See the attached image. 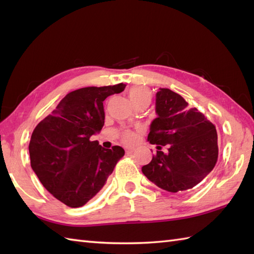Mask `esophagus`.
Returning a JSON list of instances; mask_svg holds the SVG:
<instances>
[{
	"mask_svg": "<svg viewBox=\"0 0 254 254\" xmlns=\"http://www.w3.org/2000/svg\"><path fill=\"white\" fill-rule=\"evenodd\" d=\"M132 152H133V149L132 148H126V154H132Z\"/></svg>",
	"mask_w": 254,
	"mask_h": 254,
	"instance_id": "obj_1",
	"label": "esophagus"
}]
</instances>
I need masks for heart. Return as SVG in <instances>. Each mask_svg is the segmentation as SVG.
Listing matches in <instances>:
<instances>
[{
    "instance_id": "obj_1",
    "label": "heart",
    "mask_w": 254,
    "mask_h": 254,
    "mask_svg": "<svg viewBox=\"0 0 254 254\" xmlns=\"http://www.w3.org/2000/svg\"><path fill=\"white\" fill-rule=\"evenodd\" d=\"M127 94L128 99L131 100L132 104L135 107L138 105L146 106L149 104L150 99H152V93H150V90L146 87H143V86H133V87H131L127 90ZM136 137H137V132L131 131V130L123 132V135H122L123 142L127 144L134 143L135 142Z\"/></svg>"
}]
</instances>
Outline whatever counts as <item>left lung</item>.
I'll return each instance as SVG.
<instances>
[{"mask_svg": "<svg viewBox=\"0 0 254 254\" xmlns=\"http://www.w3.org/2000/svg\"><path fill=\"white\" fill-rule=\"evenodd\" d=\"M183 97L168 88L156 94V113L147 141L157 153L143 174L156 186L180 192L198 185L216 165L217 132L214 124L196 108H189ZM167 144L169 152H161Z\"/></svg>", "mask_w": 254, "mask_h": 254, "instance_id": "left-lung-1", "label": "left lung"}]
</instances>
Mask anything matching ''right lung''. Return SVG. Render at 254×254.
Wrapping results in <instances>:
<instances>
[{"mask_svg": "<svg viewBox=\"0 0 254 254\" xmlns=\"http://www.w3.org/2000/svg\"><path fill=\"white\" fill-rule=\"evenodd\" d=\"M126 86L120 83L71 91L31 134L32 170L42 186L69 207H80L93 198L124 156L122 147L104 148L90 136L104 127V100Z\"/></svg>", "mask_w": 254, "mask_h": 254, "instance_id": "obj_1", "label": "right lung"}]
</instances>
